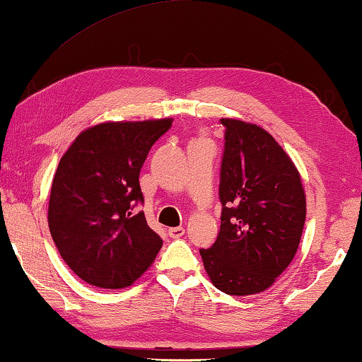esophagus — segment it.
<instances>
[{"mask_svg":"<svg viewBox=\"0 0 362 362\" xmlns=\"http://www.w3.org/2000/svg\"><path fill=\"white\" fill-rule=\"evenodd\" d=\"M168 235L171 237V239H180V237L185 235V228H181V226L170 228L168 229Z\"/></svg>","mask_w":362,"mask_h":362,"instance_id":"obj_1","label":"esophagus"}]
</instances>
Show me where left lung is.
Segmentation results:
<instances>
[{"mask_svg":"<svg viewBox=\"0 0 362 362\" xmlns=\"http://www.w3.org/2000/svg\"><path fill=\"white\" fill-rule=\"evenodd\" d=\"M221 226L215 244L200 248L216 288L253 295L269 288L298 250L306 197L292 158L263 129L221 118Z\"/></svg>","mask_w":362,"mask_h":362,"instance_id":"left-lung-1","label":"left lung"}]
</instances>
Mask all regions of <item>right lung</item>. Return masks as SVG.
Returning a JSON list of instances; mask_svg holds the SVG:
<instances>
[{
  "label": "right lung",
  "mask_w": 362,
  "mask_h": 362,
  "mask_svg": "<svg viewBox=\"0 0 362 362\" xmlns=\"http://www.w3.org/2000/svg\"><path fill=\"white\" fill-rule=\"evenodd\" d=\"M171 118L107 122L81 132L52 180L47 223L69 268L94 287L123 288L153 263L162 239L147 226L139 171Z\"/></svg>",
  "instance_id": "1"
}]
</instances>
